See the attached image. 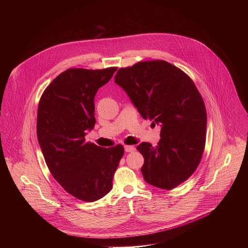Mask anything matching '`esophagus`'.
<instances>
[{
	"instance_id": "1",
	"label": "esophagus",
	"mask_w": 248,
	"mask_h": 248,
	"mask_svg": "<svg viewBox=\"0 0 248 248\" xmlns=\"http://www.w3.org/2000/svg\"><path fill=\"white\" fill-rule=\"evenodd\" d=\"M136 149H135V147L134 146H128V145H125L124 146V151L126 152V153H132V152H134Z\"/></svg>"
}]
</instances>
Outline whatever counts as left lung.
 <instances>
[{"label":"left lung","mask_w":248,"mask_h":248,"mask_svg":"<svg viewBox=\"0 0 248 248\" xmlns=\"http://www.w3.org/2000/svg\"><path fill=\"white\" fill-rule=\"evenodd\" d=\"M121 86L144 119L161 125L156 147L142 142L145 181L171 189L187 180L200 164L205 144L206 109L189 76L165 60L142 61L120 69Z\"/></svg>","instance_id":"1"}]
</instances>
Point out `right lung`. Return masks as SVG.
I'll return each instance as SVG.
<instances>
[{"mask_svg":"<svg viewBox=\"0 0 248 248\" xmlns=\"http://www.w3.org/2000/svg\"><path fill=\"white\" fill-rule=\"evenodd\" d=\"M117 68L69 69L42 94L37 113V138L54 178L68 193L94 202L112 188V178L124 149L85 142L94 128V95Z\"/></svg>","mask_w":248,"mask_h":248,"instance_id":"obj_1","label":"right lung"}]
</instances>
